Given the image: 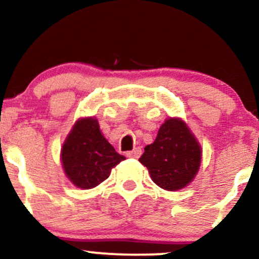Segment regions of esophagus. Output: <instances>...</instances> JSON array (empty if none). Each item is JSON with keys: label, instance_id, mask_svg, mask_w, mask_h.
<instances>
[{"label": "esophagus", "instance_id": "34e87169", "mask_svg": "<svg viewBox=\"0 0 259 259\" xmlns=\"http://www.w3.org/2000/svg\"><path fill=\"white\" fill-rule=\"evenodd\" d=\"M141 153H142L141 148L138 147V148L133 149V151L126 152V157H127V158H139L140 155H141Z\"/></svg>", "mask_w": 259, "mask_h": 259}]
</instances>
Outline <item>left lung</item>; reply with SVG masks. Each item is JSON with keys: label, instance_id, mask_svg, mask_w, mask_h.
Here are the masks:
<instances>
[{"label": "left lung", "instance_id": "left-lung-1", "mask_svg": "<svg viewBox=\"0 0 259 259\" xmlns=\"http://www.w3.org/2000/svg\"><path fill=\"white\" fill-rule=\"evenodd\" d=\"M201 149L191 130L180 119L165 120L157 139L145 147L139 161L149 171L155 185L166 191H177L197 175Z\"/></svg>", "mask_w": 259, "mask_h": 259}]
</instances>
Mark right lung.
<instances>
[{
    "label": "right lung",
    "mask_w": 259,
    "mask_h": 259,
    "mask_svg": "<svg viewBox=\"0 0 259 259\" xmlns=\"http://www.w3.org/2000/svg\"><path fill=\"white\" fill-rule=\"evenodd\" d=\"M125 159L101 135L98 120L80 119L62 146L61 163L73 185L90 189L110 176L111 169Z\"/></svg>",
    "instance_id": "obj_1"
}]
</instances>
